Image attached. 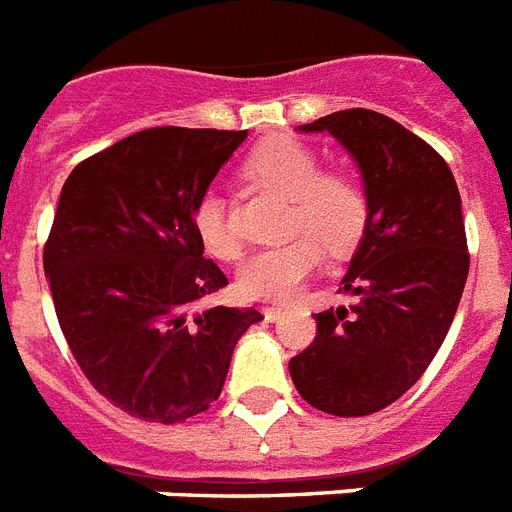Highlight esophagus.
Wrapping results in <instances>:
<instances>
[{"mask_svg":"<svg viewBox=\"0 0 512 512\" xmlns=\"http://www.w3.org/2000/svg\"><path fill=\"white\" fill-rule=\"evenodd\" d=\"M263 313H265V319L268 321H276L281 316V313H284V308H281V305H263Z\"/></svg>","mask_w":512,"mask_h":512,"instance_id":"34e87169","label":"esophagus"}]
</instances>
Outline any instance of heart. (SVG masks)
Instances as JSON below:
<instances>
[{
	"mask_svg": "<svg viewBox=\"0 0 512 512\" xmlns=\"http://www.w3.org/2000/svg\"><path fill=\"white\" fill-rule=\"evenodd\" d=\"M255 183L289 199L287 231L303 234L257 249L236 273V289L247 300H281L295 295L316 265L324 249L332 255H348L364 239L369 225V196L364 185L348 172H319V156L297 138L276 135L263 140L244 162ZM193 231L201 247L212 257L233 260L241 247L228 228L225 201L207 191L193 207Z\"/></svg>",
	"mask_w": 512,
	"mask_h": 512,
	"instance_id": "heart-1",
	"label": "heart"
}]
</instances>
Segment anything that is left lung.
Returning a JSON list of instances; mask_svg holds the SVG:
<instances>
[{"label":"left lung","mask_w":512,"mask_h":512,"mask_svg":"<svg viewBox=\"0 0 512 512\" xmlns=\"http://www.w3.org/2000/svg\"><path fill=\"white\" fill-rule=\"evenodd\" d=\"M297 130L329 132L353 156L369 225L340 287L350 305L316 313V340L289 374L321 412L364 417L420 380L452 327L470 268L460 191L438 151L369 108Z\"/></svg>","instance_id":"8db88e82"}]
</instances>
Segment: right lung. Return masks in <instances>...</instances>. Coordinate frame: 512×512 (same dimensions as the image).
<instances>
[{
	"mask_svg": "<svg viewBox=\"0 0 512 512\" xmlns=\"http://www.w3.org/2000/svg\"><path fill=\"white\" fill-rule=\"evenodd\" d=\"M247 130L151 127L76 164L60 191L44 276L76 364L146 422H183L223 390L255 308H199L228 284L193 207Z\"/></svg>",
	"mask_w": 512,
	"mask_h": 512,
	"instance_id": "right-lung-1",
	"label": "right lung"
}]
</instances>
